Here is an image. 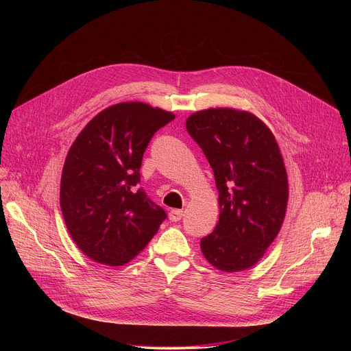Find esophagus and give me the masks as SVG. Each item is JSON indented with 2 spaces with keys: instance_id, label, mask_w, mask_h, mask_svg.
Returning <instances> with one entry per match:
<instances>
[{
  "instance_id": "34e87169",
  "label": "esophagus",
  "mask_w": 351,
  "mask_h": 351,
  "mask_svg": "<svg viewBox=\"0 0 351 351\" xmlns=\"http://www.w3.org/2000/svg\"><path fill=\"white\" fill-rule=\"evenodd\" d=\"M182 217H183V211L182 210H172L169 213V219L172 222H179L182 219Z\"/></svg>"
}]
</instances>
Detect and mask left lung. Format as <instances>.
Returning a JSON list of instances; mask_svg holds the SVG:
<instances>
[{
    "label": "left lung",
    "mask_w": 351,
    "mask_h": 351,
    "mask_svg": "<svg viewBox=\"0 0 351 351\" xmlns=\"http://www.w3.org/2000/svg\"><path fill=\"white\" fill-rule=\"evenodd\" d=\"M186 129L215 176L219 221L202 239L207 261L225 272L253 267L278 236L287 206V175L272 132L232 108L198 111Z\"/></svg>",
    "instance_id": "left-lung-1"
}]
</instances>
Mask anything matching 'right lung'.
Listing matches in <instances>:
<instances>
[{
    "mask_svg": "<svg viewBox=\"0 0 351 351\" xmlns=\"http://www.w3.org/2000/svg\"><path fill=\"white\" fill-rule=\"evenodd\" d=\"M173 119L144 103L117 104L95 115L69 148L61 211L73 241L95 263H129L167 219L138 183L149 140Z\"/></svg>",
    "mask_w": 351,
    "mask_h": 351,
    "instance_id": "1",
    "label": "right lung"
}]
</instances>
